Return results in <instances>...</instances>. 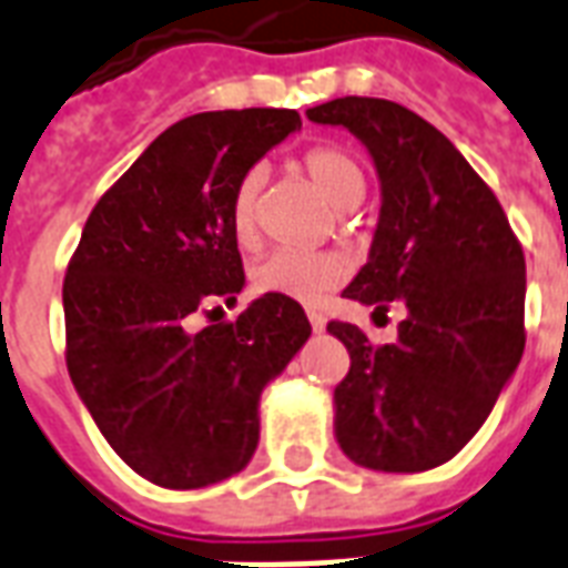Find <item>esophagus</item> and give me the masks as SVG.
Instances as JSON below:
<instances>
[{
	"instance_id": "1",
	"label": "esophagus",
	"mask_w": 568,
	"mask_h": 568,
	"mask_svg": "<svg viewBox=\"0 0 568 568\" xmlns=\"http://www.w3.org/2000/svg\"><path fill=\"white\" fill-rule=\"evenodd\" d=\"M308 320H311V329L314 332L326 329V317H323L320 311H308Z\"/></svg>"
}]
</instances>
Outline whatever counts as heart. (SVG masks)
<instances>
[{"mask_svg":"<svg viewBox=\"0 0 568 568\" xmlns=\"http://www.w3.org/2000/svg\"><path fill=\"white\" fill-rule=\"evenodd\" d=\"M302 170L317 185L323 197L332 206L347 212L356 209L365 197V170L347 149L317 146L302 158ZM263 168H251L233 194L230 219H233V233L242 245H248L257 236V200L263 187ZM347 275L344 260L335 254H300V251H275L254 266L251 281L260 293H275L296 302H317L329 290H335Z\"/></svg>","mask_w":568,"mask_h":568,"instance_id":"b5f03b06","label":"heart"}]
</instances>
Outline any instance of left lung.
Instances as JSON below:
<instances>
[{
	"label": "left lung",
	"mask_w": 568,
	"mask_h": 568,
	"mask_svg": "<svg viewBox=\"0 0 568 568\" xmlns=\"http://www.w3.org/2000/svg\"><path fill=\"white\" fill-rule=\"evenodd\" d=\"M311 122L347 128L381 179L368 263L347 300L407 308L398 341L332 320L349 371L335 386V440L383 473L440 467L470 443L524 353L527 266L494 191L437 128L386 98H335Z\"/></svg>",
	"instance_id": "left-lung-1"
}]
</instances>
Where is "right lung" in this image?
Returning a JSON list of instances; mask_svg holds the SVG:
<instances>
[{
  "instance_id": "add662e5",
  "label": "right lung",
  "mask_w": 568,
  "mask_h": 568,
  "mask_svg": "<svg viewBox=\"0 0 568 568\" xmlns=\"http://www.w3.org/2000/svg\"><path fill=\"white\" fill-rule=\"evenodd\" d=\"M296 110H215L170 125L92 209L62 284L77 395L119 458L161 488H206L245 470L260 395L308 341L296 300L266 293L233 323L191 332L236 302L245 272L233 194Z\"/></svg>"
}]
</instances>
